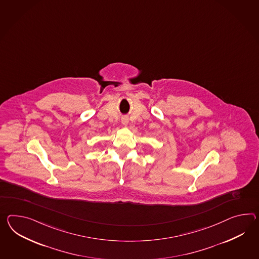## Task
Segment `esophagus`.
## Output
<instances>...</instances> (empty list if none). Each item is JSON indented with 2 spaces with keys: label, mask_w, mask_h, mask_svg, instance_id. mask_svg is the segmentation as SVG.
<instances>
[{
  "label": "esophagus",
  "mask_w": 259,
  "mask_h": 259,
  "mask_svg": "<svg viewBox=\"0 0 259 259\" xmlns=\"http://www.w3.org/2000/svg\"><path fill=\"white\" fill-rule=\"evenodd\" d=\"M122 122H123V123H124V124H126L127 122H128V120H127V119H125V118H124V119H122Z\"/></svg>",
  "instance_id": "esophagus-1"
}]
</instances>
